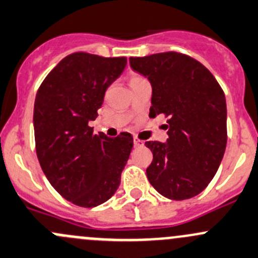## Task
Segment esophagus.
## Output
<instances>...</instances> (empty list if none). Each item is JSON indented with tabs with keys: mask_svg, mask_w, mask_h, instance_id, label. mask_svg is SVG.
I'll list each match as a JSON object with an SVG mask.
<instances>
[{
	"mask_svg": "<svg viewBox=\"0 0 258 258\" xmlns=\"http://www.w3.org/2000/svg\"><path fill=\"white\" fill-rule=\"evenodd\" d=\"M134 143H135V147H142V146L145 145V142H143L142 140H138L137 137L134 138Z\"/></svg>",
	"mask_w": 258,
	"mask_h": 258,
	"instance_id": "esophagus-1",
	"label": "esophagus"
}]
</instances>
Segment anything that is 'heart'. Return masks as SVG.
Masks as SVG:
<instances>
[{"instance_id": "obj_1", "label": "heart", "mask_w": 258, "mask_h": 258, "mask_svg": "<svg viewBox=\"0 0 258 258\" xmlns=\"http://www.w3.org/2000/svg\"><path fill=\"white\" fill-rule=\"evenodd\" d=\"M138 79H142V77H140V75H134V77L131 78V80H130V83H131V81L138 80Z\"/></svg>"}]
</instances>
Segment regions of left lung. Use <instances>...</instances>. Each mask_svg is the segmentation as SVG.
I'll list each match as a JSON object with an SVG mask.
<instances>
[{
	"label": "left lung",
	"instance_id": "8db88e82",
	"mask_svg": "<svg viewBox=\"0 0 258 258\" xmlns=\"http://www.w3.org/2000/svg\"><path fill=\"white\" fill-rule=\"evenodd\" d=\"M130 64L152 85L151 117L168 118L167 142L145 143L153 153L148 180L168 199L193 198L214 178L226 148L224 91L204 65L177 51L130 58Z\"/></svg>",
	"mask_w": 258,
	"mask_h": 258
}]
</instances>
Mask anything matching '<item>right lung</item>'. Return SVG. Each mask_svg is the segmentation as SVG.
<instances>
[{"label": "right lung", "mask_w": 258, "mask_h": 258, "mask_svg": "<svg viewBox=\"0 0 258 258\" xmlns=\"http://www.w3.org/2000/svg\"><path fill=\"white\" fill-rule=\"evenodd\" d=\"M124 56L104 58L78 51L65 56L40 84L33 124L38 161L61 197L94 208L117 190L134 147L130 134H94L105 91L123 72Z\"/></svg>", "instance_id": "add662e5"}]
</instances>
